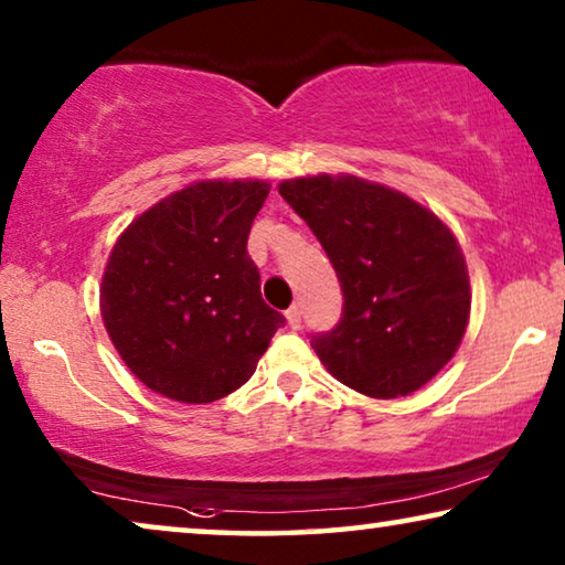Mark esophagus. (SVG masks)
Returning <instances> with one entry per match:
<instances>
[{"instance_id":"obj_1","label":"esophagus","mask_w":565,"mask_h":565,"mask_svg":"<svg viewBox=\"0 0 565 565\" xmlns=\"http://www.w3.org/2000/svg\"><path fill=\"white\" fill-rule=\"evenodd\" d=\"M286 322H289L291 330H299L301 327V309L297 305H291L289 309H286Z\"/></svg>"}]
</instances>
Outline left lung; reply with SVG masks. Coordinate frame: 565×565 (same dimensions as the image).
I'll return each mask as SVG.
<instances>
[{
    "mask_svg": "<svg viewBox=\"0 0 565 565\" xmlns=\"http://www.w3.org/2000/svg\"><path fill=\"white\" fill-rule=\"evenodd\" d=\"M279 192L342 286L340 322L311 334L324 367L370 398L426 385L469 322V274L454 233L416 200L355 174L299 177Z\"/></svg>",
    "mask_w": 565,
    "mask_h": 565,
    "instance_id": "1",
    "label": "left lung"
}]
</instances>
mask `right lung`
<instances>
[{
	"label": "right lung",
	"mask_w": 565,
	"mask_h": 565,
	"mask_svg": "<svg viewBox=\"0 0 565 565\" xmlns=\"http://www.w3.org/2000/svg\"><path fill=\"white\" fill-rule=\"evenodd\" d=\"M271 184L205 180L126 228L100 281V317L134 375L164 398L210 403L238 391L284 315L260 299L248 233Z\"/></svg>",
	"instance_id": "obj_1"
}]
</instances>
